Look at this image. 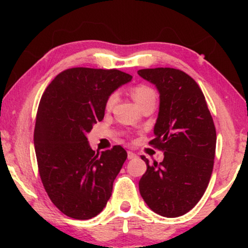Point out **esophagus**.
<instances>
[{"label":"esophagus","mask_w":248,"mask_h":248,"mask_svg":"<svg viewBox=\"0 0 248 248\" xmlns=\"http://www.w3.org/2000/svg\"><path fill=\"white\" fill-rule=\"evenodd\" d=\"M138 155L134 154V152H132V151H127V158L128 159H135L137 158Z\"/></svg>","instance_id":"obj_1"}]
</instances>
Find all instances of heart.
<instances>
[{
  "label": "heart",
  "mask_w": 248,
  "mask_h": 248,
  "mask_svg": "<svg viewBox=\"0 0 248 248\" xmlns=\"http://www.w3.org/2000/svg\"><path fill=\"white\" fill-rule=\"evenodd\" d=\"M132 96H133L134 100L137 101V104L140 106L145 101L155 99L157 98V93L155 91L152 89L151 87L147 86V84H138L133 88V91H132ZM118 99V93H111L109 96L107 97L106 103H105V108L106 110H110L111 108L115 106V104L117 103Z\"/></svg>",
  "instance_id": "obj_1"
}]
</instances>
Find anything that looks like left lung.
<instances>
[{
  "mask_svg": "<svg viewBox=\"0 0 248 248\" xmlns=\"http://www.w3.org/2000/svg\"><path fill=\"white\" fill-rule=\"evenodd\" d=\"M155 84L160 107L149 145L164 152L160 164H147L139 182L149 208L167 218L185 215L208 187L213 170L217 133L201 88L188 74L171 67L139 70Z\"/></svg>",
  "mask_w": 248,
  "mask_h": 248,
  "instance_id": "1",
  "label": "left lung"
}]
</instances>
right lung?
Returning a JSON list of instances; mask_svg holds the SVG:
<instances>
[{
    "label": "right lung",
    "instance_id": "obj_1",
    "mask_svg": "<svg viewBox=\"0 0 248 248\" xmlns=\"http://www.w3.org/2000/svg\"><path fill=\"white\" fill-rule=\"evenodd\" d=\"M132 76L72 67L54 78L37 111L33 143L44 188L53 204L78 220L103 211L127 154L121 145L94 152L86 134L105 116L107 97Z\"/></svg>",
    "mask_w": 248,
    "mask_h": 248
}]
</instances>
